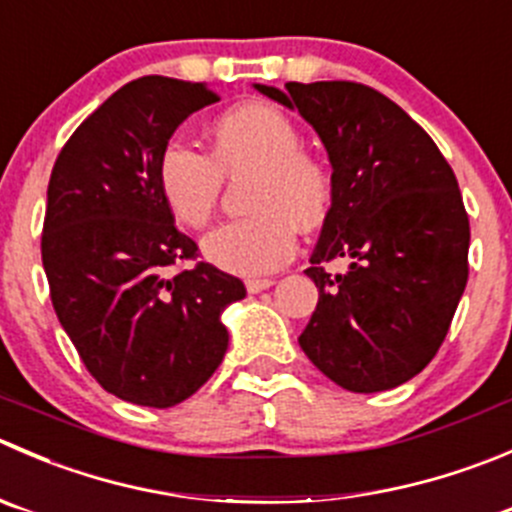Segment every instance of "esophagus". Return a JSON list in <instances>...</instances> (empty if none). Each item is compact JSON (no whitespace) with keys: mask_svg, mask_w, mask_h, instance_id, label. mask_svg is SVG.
Listing matches in <instances>:
<instances>
[{"mask_svg":"<svg viewBox=\"0 0 512 512\" xmlns=\"http://www.w3.org/2000/svg\"><path fill=\"white\" fill-rule=\"evenodd\" d=\"M272 285H275V280H272V277H250V280H245L247 292H252V295H255V292L267 290V287H272Z\"/></svg>","mask_w":512,"mask_h":512,"instance_id":"1","label":"esophagus"}]
</instances>
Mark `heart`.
Returning a JSON list of instances; mask_svg holds the SVG:
<instances>
[{
  "instance_id": "b5f03b06",
  "label": "heart",
  "mask_w": 512,
  "mask_h": 512,
  "mask_svg": "<svg viewBox=\"0 0 512 512\" xmlns=\"http://www.w3.org/2000/svg\"><path fill=\"white\" fill-rule=\"evenodd\" d=\"M212 152L170 140L157 160V182L182 225L202 230L215 217L225 177L255 170L252 215L220 225L202 240L212 265L235 275H265L297 250V227L315 230L332 207V175L302 152V135L282 109L250 102L215 119Z\"/></svg>"
}]
</instances>
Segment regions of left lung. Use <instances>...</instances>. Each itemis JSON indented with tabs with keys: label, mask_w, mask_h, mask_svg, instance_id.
<instances>
[{
	"label": "left lung",
	"mask_w": 512,
	"mask_h": 512,
	"mask_svg": "<svg viewBox=\"0 0 512 512\" xmlns=\"http://www.w3.org/2000/svg\"><path fill=\"white\" fill-rule=\"evenodd\" d=\"M255 89L297 109L332 165L330 215L305 270L320 297L300 347L350 393L398 388L440 350L468 282L458 180L428 132L367 84ZM337 256L351 260L345 276L324 270Z\"/></svg>",
	"instance_id": "obj_1"
}]
</instances>
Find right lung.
Here are the masks:
<instances>
[{"label":"right lung","mask_w":512,"mask_h":512,"mask_svg":"<svg viewBox=\"0 0 512 512\" xmlns=\"http://www.w3.org/2000/svg\"><path fill=\"white\" fill-rule=\"evenodd\" d=\"M202 82L140 77L99 104L59 152L47 187L42 265L64 332L89 375L119 400L172 408L227 352L220 315L237 277L197 262L175 227L157 160L175 130L217 102Z\"/></svg>","instance_id":"right-lung-1"}]
</instances>
